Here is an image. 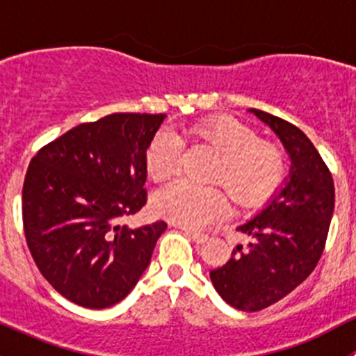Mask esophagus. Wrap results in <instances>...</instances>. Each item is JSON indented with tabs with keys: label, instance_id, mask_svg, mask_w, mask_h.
I'll return each instance as SVG.
<instances>
[{
	"label": "esophagus",
	"instance_id": "1",
	"mask_svg": "<svg viewBox=\"0 0 356 356\" xmlns=\"http://www.w3.org/2000/svg\"><path fill=\"white\" fill-rule=\"evenodd\" d=\"M182 231L186 232V236H188L189 239H193L195 243H204L208 239V234H204V232H198V231H193V229H188V227H181Z\"/></svg>",
	"mask_w": 356,
	"mask_h": 356
}]
</instances>
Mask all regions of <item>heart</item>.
<instances>
[{
  "mask_svg": "<svg viewBox=\"0 0 356 356\" xmlns=\"http://www.w3.org/2000/svg\"><path fill=\"white\" fill-rule=\"evenodd\" d=\"M186 136L217 155L208 182L220 186L236 208H254L265 203L284 179V152L275 143L258 139L253 129L236 118H208L191 125ZM179 153L177 139L165 132L155 136L145 153L149 177L163 181L174 174ZM152 207L158 217L196 229L224 213L225 198L213 186L201 188L174 181L153 195Z\"/></svg>",
  "mask_w": 356,
  "mask_h": 356,
  "instance_id": "b5f03b06",
  "label": "heart"
}]
</instances>
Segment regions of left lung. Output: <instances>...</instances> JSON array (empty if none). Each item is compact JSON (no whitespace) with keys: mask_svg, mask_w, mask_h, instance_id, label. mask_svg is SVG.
<instances>
[{"mask_svg":"<svg viewBox=\"0 0 356 356\" xmlns=\"http://www.w3.org/2000/svg\"><path fill=\"white\" fill-rule=\"evenodd\" d=\"M279 136L291 160L284 186L253 218L238 225L248 246L238 245L231 260L210 272L222 300L243 312L277 303L317 267L334 211V182L310 139L289 122L250 110Z\"/></svg>","mask_w":356,"mask_h":356,"instance_id":"left-lung-1","label":"left lung"}]
</instances>
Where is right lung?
I'll use <instances>...</instances> for the list:
<instances>
[{
    "mask_svg": "<svg viewBox=\"0 0 356 356\" xmlns=\"http://www.w3.org/2000/svg\"><path fill=\"white\" fill-rule=\"evenodd\" d=\"M167 115L111 113L70 129L31 160L24 232L46 281L72 303L108 308L149 265L163 220H120L146 204L145 153Z\"/></svg>",
    "mask_w": 356,
    "mask_h": 356,
    "instance_id": "right-lung-1",
    "label": "right lung"
}]
</instances>
